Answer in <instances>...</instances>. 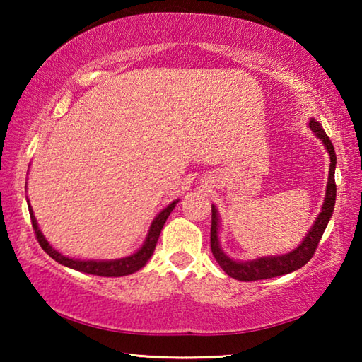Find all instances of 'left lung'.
<instances>
[{
	"mask_svg": "<svg viewBox=\"0 0 362 362\" xmlns=\"http://www.w3.org/2000/svg\"><path fill=\"white\" fill-rule=\"evenodd\" d=\"M310 127L317 137H320L330 156V169H329V182H327V189H326V198H324L322 204V212L317 216L313 228L310 230L308 235L303 240L300 246L292 250V252L286 255H278V257H263L259 260L252 262H235L226 257L222 249L218 246V217L216 207L212 206V220H211V250L212 255L216 257V260L220 267H222L223 272L228 274V276L235 278L238 281H259V279H268V278H276L283 276V274L292 273L296 269L302 268L305 263H308L311 257L315 255L317 244H320L322 233L326 230L329 223V218L334 212L335 206V194H337V185H335V164H337V156L334 145L327 137V134L324 132L321 122L315 119L310 121Z\"/></svg>",
	"mask_w": 362,
	"mask_h": 362,
	"instance_id": "left-lung-1",
	"label": "left lung"
}]
</instances>
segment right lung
<instances>
[{
    "mask_svg": "<svg viewBox=\"0 0 362 362\" xmlns=\"http://www.w3.org/2000/svg\"><path fill=\"white\" fill-rule=\"evenodd\" d=\"M175 204H177V201L170 203L166 209H164L163 212H159V216L153 220L150 231H148V236H146L144 246L140 247L136 254H132L131 257H126V259L110 260V262L73 260V259H69V257L59 254L56 249H52L51 246H49V243L45 240V236H42V233L38 228V223H36V218L33 216V211H32V207H30V204H28V211H30V218H32V225H33L36 240H38L40 246L49 257H52L54 260L62 263V265H65V267L78 269V272L95 274V276L116 278V276H126V274L136 273L140 268L145 267V263L148 262V259L153 254V250H155V247H156L159 233H161L163 226H164V223H166V220L170 216V212H173Z\"/></svg>",
    "mask_w": 362,
    "mask_h": 362,
    "instance_id": "1",
    "label": "right lung"
}]
</instances>
